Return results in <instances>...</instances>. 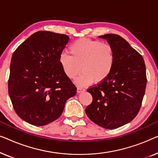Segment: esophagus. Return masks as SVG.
Listing matches in <instances>:
<instances>
[{"mask_svg":"<svg viewBox=\"0 0 158 158\" xmlns=\"http://www.w3.org/2000/svg\"><path fill=\"white\" fill-rule=\"evenodd\" d=\"M85 89H84V88H81V87H77V92L78 93V94H80V93H82V92H83V91H85Z\"/></svg>","mask_w":158,"mask_h":158,"instance_id":"1","label":"esophagus"}]
</instances>
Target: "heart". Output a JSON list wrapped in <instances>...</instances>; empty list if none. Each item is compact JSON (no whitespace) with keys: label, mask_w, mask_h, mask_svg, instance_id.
<instances>
[{"label":"heart","mask_w":158,"mask_h":158,"mask_svg":"<svg viewBox=\"0 0 158 158\" xmlns=\"http://www.w3.org/2000/svg\"><path fill=\"white\" fill-rule=\"evenodd\" d=\"M70 54L62 53L59 62L64 74L75 79L82 70L83 73L75 80L77 85H89L95 81H105L113 70L116 61L115 51L109 44L98 40L82 38L73 42L69 47Z\"/></svg>","instance_id":"b5f03b06"}]
</instances>
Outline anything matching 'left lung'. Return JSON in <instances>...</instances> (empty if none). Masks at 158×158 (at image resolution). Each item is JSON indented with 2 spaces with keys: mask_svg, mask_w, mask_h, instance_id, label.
<instances>
[{
  "mask_svg": "<svg viewBox=\"0 0 158 158\" xmlns=\"http://www.w3.org/2000/svg\"><path fill=\"white\" fill-rule=\"evenodd\" d=\"M114 47L116 61L109 77L88 90L93 101L88 117L105 129H113L133 120L141 107L147 77L143 57L117 34L99 36Z\"/></svg>",
  "mask_w": 158,
  "mask_h": 158,
  "instance_id": "obj_1",
  "label": "left lung"
}]
</instances>
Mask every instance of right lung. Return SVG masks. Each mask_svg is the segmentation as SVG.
Wrapping results in <instances>:
<instances>
[{
    "label": "right lung",
    "instance_id": "1",
    "mask_svg": "<svg viewBox=\"0 0 158 158\" xmlns=\"http://www.w3.org/2000/svg\"><path fill=\"white\" fill-rule=\"evenodd\" d=\"M70 38L39 31L13 54L8 94L19 117L34 126H44L62 115L67 100L77 88L64 74L60 56Z\"/></svg>",
    "mask_w": 158,
    "mask_h": 158
}]
</instances>
